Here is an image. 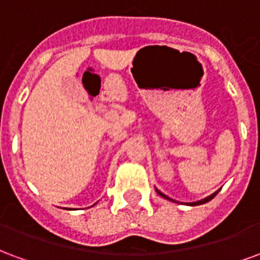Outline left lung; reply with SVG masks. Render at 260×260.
Here are the masks:
<instances>
[{"instance_id": "obj_1", "label": "left lung", "mask_w": 260, "mask_h": 260, "mask_svg": "<svg viewBox=\"0 0 260 260\" xmlns=\"http://www.w3.org/2000/svg\"><path fill=\"white\" fill-rule=\"evenodd\" d=\"M156 192H157L158 195L161 196V198H164V199H167V201L175 202L174 199H171V198H169V196H167V195H164L163 192H160V191H158V189H156ZM217 193H218V191H216V192H214V193H212V195L206 196L205 199H201V201H196V202H191V203H186V205H188V206H198V205H203V203H207V202H209V201H212L213 198L217 195Z\"/></svg>"}]
</instances>
